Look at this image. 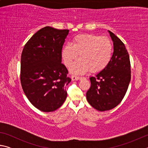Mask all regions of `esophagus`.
Returning <instances> with one entry per match:
<instances>
[{"mask_svg":"<svg viewBox=\"0 0 148 148\" xmlns=\"http://www.w3.org/2000/svg\"><path fill=\"white\" fill-rule=\"evenodd\" d=\"M80 79H82L81 77H78V76H72V79L73 81H76V80H79Z\"/></svg>","mask_w":148,"mask_h":148,"instance_id":"34e87169","label":"esophagus"}]
</instances>
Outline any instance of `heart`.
Returning <instances> with one entry per match:
<instances>
[{"instance_id": "obj_1", "label": "heart", "mask_w": 148, "mask_h": 148, "mask_svg": "<svg viewBox=\"0 0 148 148\" xmlns=\"http://www.w3.org/2000/svg\"><path fill=\"white\" fill-rule=\"evenodd\" d=\"M78 54L81 59L70 69L73 74H83L89 70L92 72L102 71L109 64L113 54V45L106 37L91 34H78L72 40V45L66 44L61 55L64 64L69 66Z\"/></svg>"}]
</instances>
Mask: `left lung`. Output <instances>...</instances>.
Returning a JSON list of instances; mask_svg holds the SVG:
<instances>
[{"label":"left lung","instance_id":"obj_1","mask_svg":"<svg viewBox=\"0 0 148 148\" xmlns=\"http://www.w3.org/2000/svg\"><path fill=\"white\" fill-rule=\"evenodd\" d=\"M108 32L114 44L112 59L106 68L89 77L91 87L86 92L90 105L101 112L113 109L121 102L131 81L128 51L118 37Z\"/></svg>","mask_w":148,"mask_h":148}]
</instances>
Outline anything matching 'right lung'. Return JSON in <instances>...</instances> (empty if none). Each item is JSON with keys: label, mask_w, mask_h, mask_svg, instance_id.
Returning <instances> with one entry per match:
<instances>
[{"label": "right lung", "mask_w": 148, "mask_h": 148, "mask_svg": "<svg viewBox=\"0 0 148 148\" xmlns=\"http://www.w3.org/2000/svg\"><path fill=\"white\" fill-rule=\"evenodd\" d=\"M69 34V30L45 27L29 39L22 51V88L31 103L44 112L58 109L66 99L65 86L71 79L61 63V51Z\"/></svg>", "instance_id": "right-lung-1"}]
</instances>
